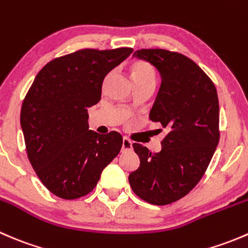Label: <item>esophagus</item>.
Segmentation results:
<instances>
[{"label": "esophagus", "instance_id": "1", "mask_svg": "<svg viewBox=\"0 0 248 248\" xmlns=\"http://www.w3.org/2000/svg\"><path fill=\"white\" fill-rule=\"evenodd\" d=\"M132 149V141L128 138L122 139V151H126V150Z\"/></svg>", "mask_w": 248, "mask_h": 248}]
</instances>
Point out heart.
Returning <instances> with one entry per match:
<instances>
[{
	"instance_id": "obj_1",
	"label": "heart",
	"mask_w": 248,
	"mask_h": 248,
	"mask_svg": "<svg viewBox=\"0 0 248 248\" xmlns=\"http://www.w3.org/2000/svg\"><path fill=\"white\" fill-rule=\"evenodd\" d=\"M132 77L133 80L146 79V78H154L155 72L151 64L145 61H136L132 64Z\"/></svg>"
}]
</instances>
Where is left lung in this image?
I'll list each match as a JSON object with an SVG mask.
<instances>
[{
  "label": "left lung",
  "mask_w": 248,
  "mask_h": 248,
  "mask_svg": "<svg viewBox=\"0 0 248 248\" xmlns=\"http://www.w3.org/2000/svg\"><path fill=\"white\" fill-rule=\"evenodd\" d=\"M134 56L161 74V87L150 120L168 129L162 150L152 154L134 142L140 166L128 176L134 193L154 205H167L188 194L206 171L219 140L216 87L196 62L164 49H141Z\"/></svg>",
  "instance_id": "left-lung-1"
}]
</instances>
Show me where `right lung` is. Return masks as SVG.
I'll return each instance as SVG.
<instances>
[{
  "mask_svg": "<svg viewBox=\"0 0 248 248\" xmlns=\"http://www.w3.org/2000/svg\"><path fill=\"white\" fill-rule=\"evenodd\" d=\"M132 52L78 50L50 61L34 78L20 124L31 166L55 196L71 201L89 194L119 155L121 134L90 131L87 108L101 101L104 78Z\"/></svg>",
  "mask_w": 248,
  "mask_h": 248,
  "instance_id": "add662e5",
  "label": "right lung"
}]
</instances>
